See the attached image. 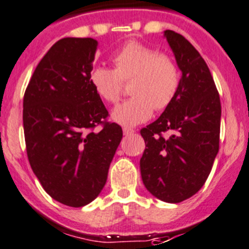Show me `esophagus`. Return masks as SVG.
Returning <instances> with one entry per match:
<instances>
[{
  "label": "esophagus",
  "instance_id": "1",
  "mask_svg": "<svg viewBox=\"0 0 249 249\" xmlns=\"http://www.w3.org/2000/svg\"><path fill=\"white\" fill-rule=\"evenodd\" d=\"M123 132H124V135H131V134H134V132H135V129H132V127L125 126V127H123Z\"/></svg>",
  "mask_w": 249,
  "mask_h": 249
}]
</instances>
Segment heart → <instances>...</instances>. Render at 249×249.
Listing matches in <instances>:
<instances>
[{"instance_id": "obj_1", "label": "heart", "mask_w": 249, "mask_h": 249, "mask_svg": "<svg viewBox=\"0 0 249 249\" xmlns=\"http://www.w3.org/2000/svg\"><path fill=\"white\" fill-rule=\"evenodd\" d=\"M114 70L96 66L89 74L96 94L107 104H117L123 95V82L130 80L132 95L113 112V119L127 126L149 119L153 110L166 109L175 100L180 82L177 61L167 53L141 42H129L112 57Z\"/></svg>"}]
</instances>
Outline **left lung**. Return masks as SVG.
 I'll return each mask as SVG.
<instances>
[{"label":"left lung","mask_w":249,"mask_h":249,"mask_svg":"<svg viewBox=\"0 0 249 249\" xmlns=\"http://www.w3.org/2000/svg\"><path fill=\"white\" fill-rule=\"evenodd\" d=\"M182 71L177 95L161 115L141 129L145 149L141 176L150 194L177 203L205 184L219 150V94L207 64L182 35L164 32Z\"/></svg>","instance_id":"8db88e82"}]
</instances>
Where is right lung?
<instances>
[{
  "instance_id": "right-lung-1",
  "label": "right lung",
  "mask_w": 249,
  "mask_h": 249,
  "mask_svg": "<svg viewBox=\"0 0 249 249\" xmlns=\"http://www.w3.org/2000/svg\"><path fill=\"white\" fill-rule=\"evenodd\" d=\"M97 47L92 38L57 41L37 65L24 95L32 171L53 199L70 207L88 205L101 193L123 137L89 79Z\"/></svg>"
}]
</instances>
